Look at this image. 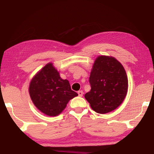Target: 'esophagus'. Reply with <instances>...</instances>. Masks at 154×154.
I'll return each mask as SVG.
<instances>
[{"instance_id":"1","label":"esophagus","mask_w":154,"mask_h":154,"mask_svg":"<svg viewBox=\"0 0 154 154\" xmlns=\"http://www.w3.org/2000/svg\"><path fill=\"white\" fill-rule=\"evenodd\" d=\"M78 95H79V96H82L83 94V92L82 90H80V91H78Z\"/></svg>"}]
</instances>
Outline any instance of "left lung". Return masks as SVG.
<instances>
[{"label":"left lung","mask_w":154,"mask_h":154,"mask_svg":"<svg viewBox=\"0 0 154 154\" xmlns=\"http://www.w3.org/2000/svg\"><path fill=\"white\" fill-rule=\"evenodd\" d=\"M91 90L85 98L94 111L106 113L115 110L126 98L128 81L124 66L113 56L96 58L90 76Z\"/></svg>","instance_id":"obj_1"}]
</instances>
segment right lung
Returning <instances> with one entry per match:
<instances>
[{"label": "right lung", "instance_id": "obj_1", "mask_svg": "<svg viewBox=\"0 0 154 154\" xmlns=\"http://www.w3.org/2000/svg\"><path fill=\"white\" fill-rule=\"evenodd\" d=\"M28 91L36 107L52 117L60 114L69 101L78 96L71 90L69 81L60 77L51 62L47 64L32 77Z\"/></svg>", "mask_w": 154, "mask_h": 154}]
</instances>
